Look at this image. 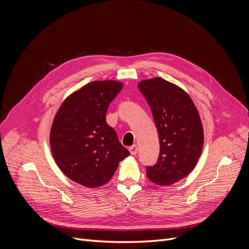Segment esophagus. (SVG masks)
<instances>
[{"label": "esophagus", "mask_w": 249, "mask_h": 249, "mask_svg": "<svg viewBox=\"0 0 249 249\" xmlns=\"http://www.w3.org/2000/svg\"><path fill=\"white\" fill-rule=\"evenodd\" d=\"M129 150H130V153H131V155H133V156H135L137 154V152H138V147H137V145H132V146H130V148H129Z\"/></svg>", "instance_id": "1"}]
</instances>
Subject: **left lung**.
I'll list each match as a JSON object with an SVG mask.
<instances>
[{"mask_svg":"<svg viewBox=\"0 0 249 249\" xmlns=\"http://www.w3.org/2000/svg\"><path fill=\"white\" fill-rule=\"evenodd\" d=\"M144 95L159 134L160 155L146 167L147 178L169 186L186 178L196 166L203 146V127L193 101L184 89L160 77L142 80Z\"/></svg>","mask_w":249,"mask_h":249,"instance_id":"left-lung-1","label":"left lung"}]
</instances>
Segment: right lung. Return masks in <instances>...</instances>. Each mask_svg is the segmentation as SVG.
<instances>
[{
	"label": "right lung",
	"instance_id": "add662e5",
	"mask_svg": "<svg viewBox=\"0 0 249 249\" xmlns=\"http://www.w3.org/2000/svg\"><path fill=\"white\" fill-rule=\"evenodd\" d=\"M123 86L114 80L90 82L66 97L53 120L54 160L67 178L84 187L108 183L130 155L106 122L109 105Z\"/></svg>",
	"mask_w": 249,
	"mask_h": 249
}]
</instances>
